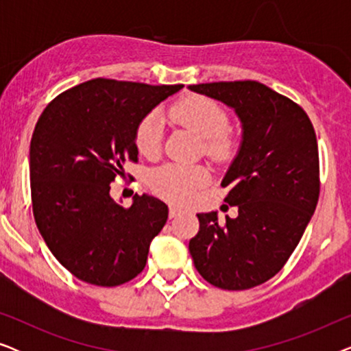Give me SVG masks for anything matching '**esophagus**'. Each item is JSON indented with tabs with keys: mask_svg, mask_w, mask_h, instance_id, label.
<instances>
[{
	"mask_svg": "<svg viewBox=\"0 0 351 351\" xmlns=\"http://www.w3.org/2000/svg\"><path fill=\"white\" fill-rule=\"evenodd\" d=\"M182 213V209L177 208V206H169V217L174 219Z\"/></svg>",
	"mask_w": 351,
	"mask_h": 351,
	"instance_id": "obj_1",
	"label": "esophagus"
}]
</instances>
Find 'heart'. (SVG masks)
I'll use <instances>...</instances> for the list:
<instances>
[{
	"label": "heart",
	"mask_w": 351,
	"mask_h": 351,
	"mask_svg": "<svg viewBox=\"0 0 351 351\" xmlns=\"http://www.w3.org/2000/svg\"><path fill=\"white\" fill-rule=\"evenodd\" d=\"M176 121L185 124L203 138L204 150L214 160H225L233 150V137L228 131V113L222 105L204 95H190L171 108ZM162 123L158 113H150L138 123L137 148L142 155L155 156L161 148ZM208 180L203 166L166 165L150 174V184L156 193L177 203H185Z\"/></svg>",
	"instance_id": "heart-1"
}]
</instances>
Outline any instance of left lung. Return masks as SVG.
Segmentation results:
<instances>
[{
    "label": "left lung",
    "mask_w": 351,
    "mask_h": 351,
    "mask_svg": "<svg viewBox=\"0 0 351 351\" xmlns=\"http://www.w3.org/2000/svg\"><path fill=\"white\" fill-rule=\"evenodd\" d=\"M237 112L243 141L225 174V203L238 217L196 214L199 232L189 249L196 270L220 289L262 285L285 267L319 198L316 134L304 108L257 81L189 86Z\"/></svg>",
    "instance_id": "left-lung-1"
}]
</instances>
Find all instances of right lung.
Masks as SVG:
<instances>
[{
    "mask_svg": "<svg viewBox=\"0 0 351 351\" xmlns=\"http://www.w3.org/2000/svg\"><path fill=\"white\" fill-rule=\"evenodd\" d=\"M184 86L95 78L57 95L38 119L30 143L33 215L54 257L95 286L131 281L147 263L167 206L150 195L123 208L110 184L137 162L138 123Z\"/></svg>",
    "mask_w": 351,
    "mask_h": 351,
    "instance_id": "1",
    "label": "right lung"
}]
</instances>
